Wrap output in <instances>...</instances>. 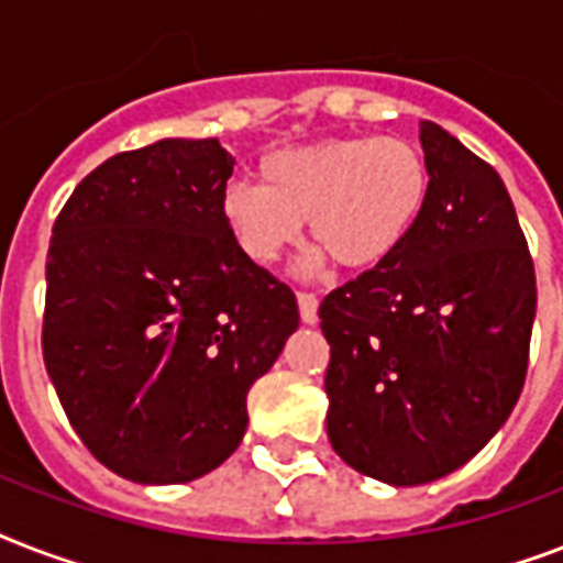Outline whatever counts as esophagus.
I'll return each mask as SVG.
<instances>
[{"label":"esophagus","instance_id":"34e87169","mask_svg":"<svg viewBox=\"0 0 563 563\" xmlns=\"http://www.w3.org/2000/svg\"><path fill=\"white\" fill-rule=\"evenodd\" d=\"M298 309L303 324H316L318 321V298L312 291H298Z\"/></svg>","mask_w":563,"mask_h":563}]
</instances>
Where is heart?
<instances>
[{"label":"heart","mask_w":563,"mask_h":563,"mask_svg":"<svg viewBox=\"0 0 563 563\" xmlns=\"http://www.w3.org/2000/svg\"><path fill=\"white\" fill-rule=\"evenodd\" d=\"M263 187L230 180L221 219L256 265L277 263L300 239L303 221L321 251L347 268L388 263L418 228L429 201V163L406 136H324L265 154Z\"/></svg>","instance_id":"b5f03b06"}]
</instances>
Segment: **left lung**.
<instances>
[{"instance_id": "obj_1", "label": "left lung", "mask_w": 563, "mask_h": 563, "mask_svg": "<svg viewBox=\"0 0 563 563\" xmlns=\"http://www.w3.org/2000/svg\"><path fill=\"white\" fill-rule=\"evenodd\" d=\"M429 201L409 242L321 300L327 435L353 471L427 485L471 462L523 391L534 265L494 166L420 125Z\"/></svg>"}]
</instances>
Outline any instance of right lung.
I'll use <instances>...</instances> for the list:
<instances>
[{"label":"right lung","instance_id":"add662e5","mask_svg":"<svg viewBox=\"0 0 563 563\" xmlns=\"http://www.w3.org/2000/svg\"><path fill=\"white\" fill-rule=\"evenodd\" d=\"M230 175L219 140H161L92 169L52 228L43 362L122 479L216 471L245 435L247 388L298 330L295 291L221 219Z\"/></svg>","mask_w":563,"mask_h":563}]
</instances>
